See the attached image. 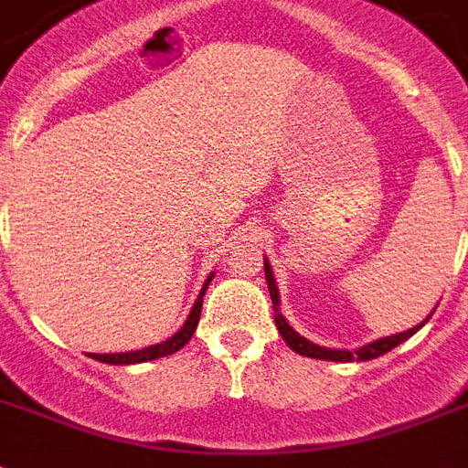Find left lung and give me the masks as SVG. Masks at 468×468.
<instances>
[{"mask_svg": "<svg viewBox=\"0 0 468 468\" xmlns=\"http://www.w3.org/2000/svg\"><path fill=\"white\" fill-rule=\"evenodd\" d=\"M264 273H267V286H269V295H271V303H273V322H276V326H279V334L283 336V341H286L291 348H293L295 353H300V356H307V358H317V360H336V363H353V360H372V358H379V356H385V353H389L392 348H397L399 344H404L406 339H411L413 334L419 332L420 326L425 324V322L431 320L432 317V310L428 317H425L420 324H416L413 329H409V332H401V334H392V336H385V339H378L372 341V344H366L360 346V348H356V351H341V348H324V346H317L313 344V341H307L305 336H300L298 332H295L293 326L288 324L286 317L281 314L279 305V288H276V281H273V273H271V267H269V261L264 260Z\"/></svg>", "mask_w": 468, "mask_h": 468, "instance_id": "obj_1", "label": "left lung"}]
</instances>
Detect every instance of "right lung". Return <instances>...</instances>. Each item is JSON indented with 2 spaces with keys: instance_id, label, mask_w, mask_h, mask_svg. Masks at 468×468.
I'll list each match as a JSON object with an SVG mask.
<instances>
[{
  "instance_id": "right-lung-1",
  "label": "right lung",
  "mask_w": 468,
  "mask_h": 468,
  "mask_svg": "<svg viewBox=\"0 0 468 468\" xmlns=\"http://www.w3.org/2000/svg\"><path fill=\"white\" fill-rule=\"evenodd\" d=\"M211 279H214V273H208V279L204 281V286H201V293L197 295V303L192 305V313H189V317L185 320V324L180 326V332L173 334L170 339H165L163 344L146 346V348H139V351L129 353H93L90 358L101 360V363H110V366H132V363H148V360L165 358V356H173L175 351H180L182 346L192 339V334H195L197 324H199L201 303H204V293H207Z\"/></svg>"
}]
</instances>
